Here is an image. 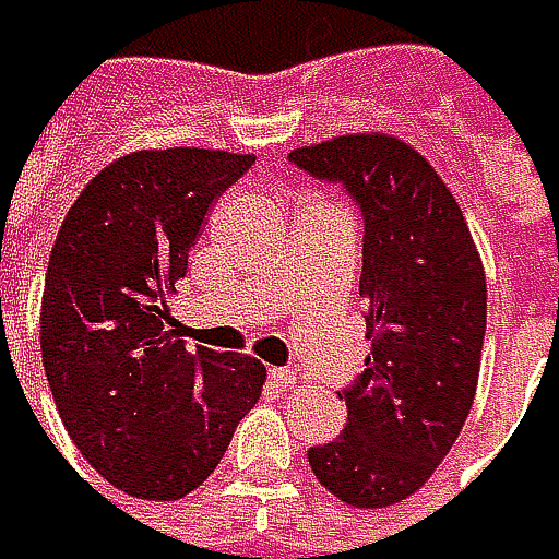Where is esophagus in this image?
Wrapping results in <instances>:
<instances>
[{
    "label": "esophagus",
    "mask_w": 559,
    "mask_h": 559,
    "mask_svg": "<svg viewBox=\"0 0 559 559\" xmlns=\"http://www.w3.org/2000/svg\"><path fill=\"white\" fill-rule=\"evenodd\" d=\"M269 379H272V385L281 391H287V389H294V372L290 369H269Z\"/></svg>",
    "instance_id": "esophagus-1"
}]
</instances>
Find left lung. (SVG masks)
Here are the masks:
<instances>
[{"label":"left lung","instance_id":"8db88e82","mask_svg":"<svg viewBox=\"0 0 559 559\" xmlns=\"http://www.w3.org/2000/svg\"><path fill=\"white\" fill-rule=\"evenodd\" d=\"M287 162L340 183L362 213V376L343 389L346 427L307 460L320 486L356 508L414 496L456 443L479 382L486 275L463 210L411 145L340 135Z\"/></svg>","mask_w":559,"mask_h":559}]
</instances>
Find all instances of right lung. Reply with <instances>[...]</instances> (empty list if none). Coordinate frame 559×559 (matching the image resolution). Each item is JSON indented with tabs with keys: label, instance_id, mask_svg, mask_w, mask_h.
<instances>
[{
	"label": "right lung",
	"instance_id": "obj_1",
	"mask_svg": "<svg viewBox=\"0 0 559 559\" xmlns=\"http://www.w3.org/2000/svg\"><path fill=\"white\" fill-rule=\"evenodd\" d=\"M252 162L132 152L83 187L57 233L41 300L45 376L76 450L135 499L193 492L262 394L259 359L190 353L168 313L206 210Z\"/></svg>",
	"mask_w": 559,
	"mask_h": 559
}]
</instances>
